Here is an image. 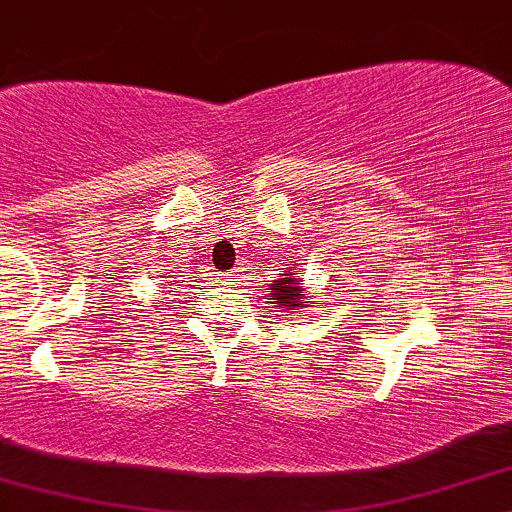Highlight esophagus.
Listing matches in <instances>:
<instances>
[{
  "label": "esophagus",
  "mask_w": 512,
  "mask_h": 512,
  "mask_svg": "<svg viewBox=\"0 0 512 512\" xmlns=\"http://www.w3.org/2000/svg\"><path fill=\"white\" fill-rule=\"evenodd\" d=\"M233 276H236V274H223V284H231Z\"/></svg>",
  "instance_id": "34e87169"
}]
</instances>
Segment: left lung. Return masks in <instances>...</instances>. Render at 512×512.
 Masks as SVG:
<instances>
[{
	"label": "left lung",
	"mask_w": 512,
	"mask_h": 512,
	"mask_svg": "<svg viewBox=\"0 0 512 512\" xmlns=\"http://www.w3.org/2000/svg\"><path fill=\"white\" fill-rule=\"evenodd\" d=\"M269 303H274V308L286 310V313H303V308H308L310 296L301 286V281L293 276V269L286 267V274H281L274 284H269Z\"/></svg>",
	"instance_id": "8db88e82"
}]
</instances>
